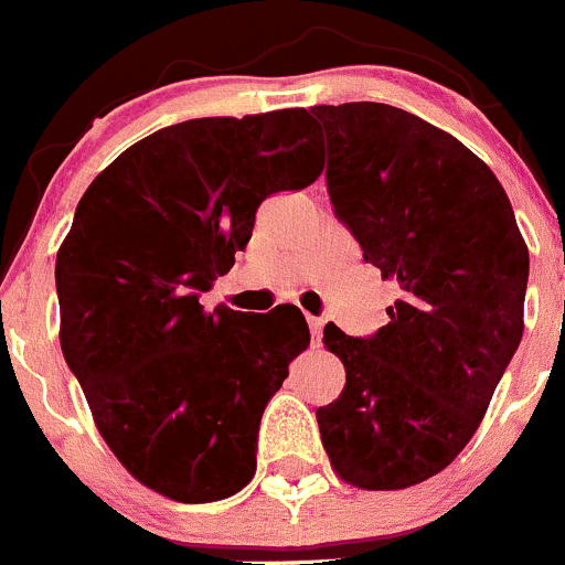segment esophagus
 I'll return each instance as SVG.
<instances>
[{
  "label": "esophagus",
  "mask_w": 565,
  "mask_h": 565,
  "mask_svg": "<svg viewBox=\"0 0 565 565\" xmlns=\"http://www.w3.org/2000/svg\"><path fill=\"white\" fill-rule=\"evenodd\" d=\"M309 331H311V344H320V339H322V317H309Z\"/></svg>",
  "instance_id": "esophagus-1"
}]
</instances>
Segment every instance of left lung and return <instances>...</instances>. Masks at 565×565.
Returning a JSON list of instances; mask_svg holds the SVG:
<instances>
[{"instance_id": "1", "label": "left lung", "mask_w": 565, "mask_h": 565, "mask_svg": "<svg viewBox=\"0 0 565 565\" xmlns=\"http://www.w3.org/2000/svg\"><path fill=\"white\" fill-rule=\"evenodd\" d=\"M311 115L333 215L403 292L372 337L322 331L348 375L317 408L322 447L359 489H408L467 447L522 342L527 245L491 168L452 135L375 102Z\"/></svg>"}]
</instances>
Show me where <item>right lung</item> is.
I'll use <instances>...</instances> for the list:
<instances>
[{"label":"right lung","mask_w":565,"mask_h":565,"mask_svg":"<svg viewBox=\"0 0 565 565\" xmlns=\"http://www.w3.org/2000/svg\"><path fill=\"white\" fill-rule=\"evenodd\" d=\"M320 173L306 109L193 118L129 146L76 206L54 265L65 364L115 458L171 500H226L254 478L262 414L309 326L295 306L248 317L199 298L262 201Z\"/></svg>","instance_id":"right-lung-1"}]
</instances>
